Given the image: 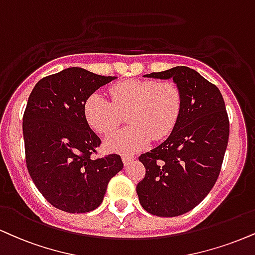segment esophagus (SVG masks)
Returning a JSON list of instances; mask_svg holds the SVG:
<instances>
[{
	"label": "esophagus",
	"instance_id": "1",
	"mask_svg": "<svg viewBox=\"0 0 255 255\" xmlns=\"http://www.w3.org/2000/svg\"><path fill=\"white\" fill-rule=\"evenodd\" d=\"M133 160H134V157H131V155H122V161H124L125 166H127V165Z\"/></svg>",
	"mask_w": 255,
	"mask_h": 255
}]
</instances>
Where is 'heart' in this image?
Instances as JSON below:
<instances>
[{
  "instance_id": "1",
  "label": "heart",
  "mask_w": 255,
  "mask_h": 255,
  "mask_svg": "<svg viewBox=\"0 0 255 255\" xmlns=\"http://www.w3.org/2000/svg\"><path fill=\"white\" fill-rule=\"evenodd\" d=\"M112 101L94 93L84 103L87 122L100 134L119 127L122 114H128L129 127L115 131L104 140L108 151L135 153L151 142L170 135L182 112V93L172 82L129 79L110 88Z\"/></svg>"
}]
</instances>
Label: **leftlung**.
I'll list each match as a JSON object with an SVG mask.
<instances>
[{"mask_svg": "<svg viewBox=\"0 0 255 255\" xmlns=\"http://www.w3.org/2000/svg\"><path fill=\"white\" fill-rule=\"evenodd\" d=\"M143 77L173 79L183 102L170 136L139 157L146 174L136 194L152 215L179 216L201 203L219 178L229 137L226 104L216 85L190 67Z\"/></svg>", "mask_w": 255, "mask_h": 255, "instance_id": "obj_1", "label": "left lung"}]
</instances>
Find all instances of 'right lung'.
Segmentation results:
<instances>
[{"label": "right lung", "instance_id": "1", "mask_svg": "<svg viewBox=\"0 0 255 255\" xmlns=\"http://www.w3.org/2000/svg\"><path fill=\"white\" fill-rule=\"evenodd\" d=\"M69 67L36 83L23 114L26 164L30 178L53 207L66 213L95 210L124 162L119 154L91 159L101 140L89 127L84 103L114 81Z\"/></svg>", "mask_w": 255, "mask_h": 255}]
</instances>
